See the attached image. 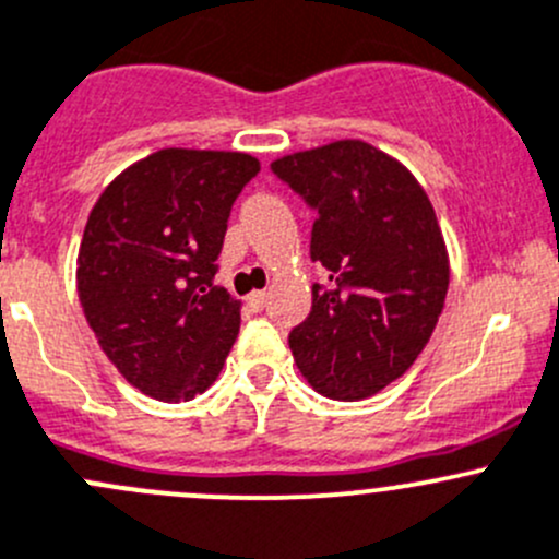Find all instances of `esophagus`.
Wrapping results in <instances>:
<instances>
[{"mask_svg": "<svg viewBox=\"0 0 559 559\" xmlns=\"http://www.w3.org/2000/svg\"><path fill=\"white\" fill-rule=\"evenodd\" d=\"M266 301H269V296L263 290H255L247 296V304H250V309H255V312H261V309L266 307Z\"/></svg>", "mask_w": 559, "mask_h": 559, "instance_id": "34e87169", "label": "esophagus"}]
</instances>
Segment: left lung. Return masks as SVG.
Returning <instances> with one entry per match:
<instances>
[{
  "mask_svg": "<svg viewBox=\"0 0 559 559\" xmlns=\"http://www.w3.org/2000/svg\"><path fill=\"white\" fill-rule=\"evenodd\" d=\"M274 176L314 212L309 258L329 272L293 325L304 378L331 400H364L402 378L432 336L449 255L427 192L361 141L274 159Z\"/></svg>",
  "mask_w": 559,
  "mask_h": 559,
  "instance_id": "left-lung-1",
  "label": "left lung"
}]
</instances>
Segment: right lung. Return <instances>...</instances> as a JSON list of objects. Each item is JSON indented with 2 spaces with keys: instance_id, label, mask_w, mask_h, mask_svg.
Segmentation results:
<instances>
[{
  "instance_id": "1",
  "label": "right lung",
  "mask_w": 559,
  "mask_h": 559,
  "mask_svg": "<svg viewBox=\"0 0 559 559\" xmlns=\"http://www.w3.org/2000/svg\"><path fill=\"white\" fill-rule=\"evenodd\" d=\"M258 170L250 154L163 148L94 203L79 252L84 314L105 356L154 400L206 391L234 347L239 301L214 274L230 209Z\"/></svg>"
}]
</instances>
